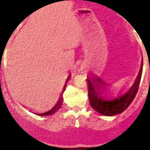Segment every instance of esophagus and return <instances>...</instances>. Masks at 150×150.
Instances as JSON below:
<instances>
[{
    "instance_id": "esophagus-1",
    "label": "esophagus",
    "mask_w": 150,
    "mask_h": 150,
    "mask_svg": "<svg viewBox=\"0 0 150 150\" xmlns=\"http://www.w3.org/2000/svg\"><path fill=\"white\" fill-rule=\"evenodd\" d=\"M85 71H85V69H81V72H85Z\"/></svg>"
}]
</instances>
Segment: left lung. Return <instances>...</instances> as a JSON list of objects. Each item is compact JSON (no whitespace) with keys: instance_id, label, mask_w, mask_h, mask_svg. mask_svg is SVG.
I'll return each mask as SVG.
<instances>
[{"instance_id":"obj_1","label":"left lung","mask_w":150,"mask_h":150,"mask_svg":"<svg viewBox=\"0 0 150 150\" xmlns=\"http://www.w3.org/2000/svg\"><path fill=\"white\" fill-rule=\"evenodd\" d=\"M142 65L143 63L142 62L139 72L132 87L124 95L113 99H108L103 96L105 92L107 84L100 78L92 76L90 79H87L88 98L91 106L96 112L108 116L117 115L124 112L132 103L137 94L142 76Z\"/></svg>"}]
</instances>
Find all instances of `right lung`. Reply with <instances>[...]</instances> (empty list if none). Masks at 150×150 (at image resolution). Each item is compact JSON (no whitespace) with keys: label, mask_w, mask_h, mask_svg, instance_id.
I'll use <instances>...</instances> for the list:
<instances>
[{"label":"right lung","mask_w":150,"mask_h":150,"mask_svg":"<svg viewBox=\"0 0 150 150\" xmlns=\"http://www.w3.org/2000/svg\"><path fill=\"white\" fill-rule=\"evenodd\" d=\"M70 78H71V75L68 77V79H67V80H66V82L68 81H69ZM66 82H65V84H64V88H63V90H62V94H61V96H60V98H59V99H58V103H57L55 104V105H54V106L53 107V108H52V109H51V110L47 111V112H45V113H35L36 115H41V116H45V115H52V114H54V113H55L56 112H57V111L58 110V109H60L61 107H62V103H63L62 94H63V92H64V90H65V88H66V86H67Z\"/></svg>","instance_id":"1"}]
</instances>
